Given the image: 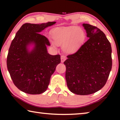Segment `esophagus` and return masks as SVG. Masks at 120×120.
Segmentation results:
<instances>
[{
    "mask_svg": "<svg viewBox=\"0 0 120 120\" xmlns=\"http://www.w3.org/2000/svg\"><path fill=\"white\" fill-rule=\"evenodd\" d=\"M66 59V56H61V62H64Z\"/></svg>",
    "mask_w": 120,
    "mask_h": 120,
    "instance_id": "1",
    "label": "esophagus"
}]
</instances>
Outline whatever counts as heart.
<instances>
[{"instance_id":"1","label":"heart","mask_w":120,"mask_h":120,"mask_svg":"<svg viewBox=\"0 0 120 120\" xmlns=\"http://www.w3.org/2000/svg\"><path fill=\"white\" fill-rule=\"evenodd\" d=\"M54 42L63 45L67 52H72L78 49L85 38L84 31L77 26L60 27L54 29L52 33Z\"/></svg>"}]
</instances>
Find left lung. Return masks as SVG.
<instances>
[{"instance_id": "obj_1", "label": "left lung", "mask_w": 120, "mask_h": 120, "mask_svg": "<svg viewBox=\"0 0 120 120\" xmlns=\"http://www.w3.org/2000/svg\"><path fill=\"white\" fill-rule=\"evenodd\" d=\"M89 38L74 54L67 56L66 79L72 93H96L106 83L112 66V48L105 34L96 26L83 24Z\"/></svg>"}]
</instances>
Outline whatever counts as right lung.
Masks as SVG:
<instances>
[{"label": "right lung", "instance_id": "right-lung-1", "mask_svg": "<svg viewBox=\"0 0 120 120\" xmlns=\"http://www.w3.org/2000/svg\"><path fill=\"white\" fill-rule=\"evenodd\" d=\"M56 23L24 24L12 41L7 58V69L14 85L22 92L33 95L44 93L61 62L59 54L48 53L46 46L50 45V42L40 34ZM31 44L34 46L30 52L27 47Z\"/></svg>", "mask_w": 120, "mask_h": 120}]
</instances>
